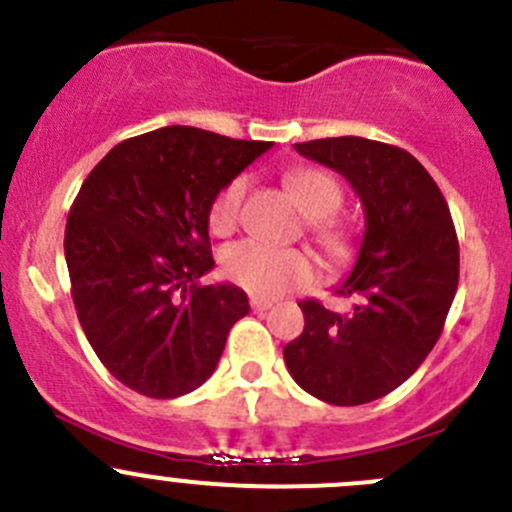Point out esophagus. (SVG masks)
Here are the masks:
<instances>
[{
    "instance_id": "esophagus-1",
    "label": "esophagus",
    "mask_w": 512,
    "mask_h": 512,
    "mask_svg": "<svg viewBox=\"0 0 512 512\" xmlns=\"http://www.w3.org/2000/svg\"><path fill=\"white\" fill-rule=\"evenodd\" d=\"M250 307L255 309V312H267V309L272 307L270 299H260V297H252L250 299Z\"/></svg>"
}]
</instances>
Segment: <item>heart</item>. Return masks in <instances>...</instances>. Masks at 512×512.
I'll return each mask as SVG.
<instances>
[{
    "label": "heart",
    "instance_id": "obj_1",
    "mask_svg": "<svg viewBox=\"0 0 512 512\" xmlns=\"http://www.w3.org/2000/svg\"><path fill=\"white\" fill-rule=\"evenodd\" d=\"M285 185L307 220V230L324 257L332 262L347 260L352 252V230L337 218L342 208L344 190L332 173L319 168H297L287 173ZM245 178H235L215 195L210 205V230L227 235L240 218L245 198ZM225 275L245 292L262 299H275L294 287L314 282L312 260L302 250H280L255 240H242L227 247L223 255Z\"/></svg>",
    "mask_w": 512,
    "mask_h": 512
}]
</instances>
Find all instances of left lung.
Returning <instances> with one entry per match:
<instances>
[{
	"instance_id": "left-lung-1",
	"label": "left lung",
	"mask_w": 512,
	"mask_h": 512,
	"mask_svg": "<svg viewBox=\"0 0 512 512\" xmlns=\"http://www.w3.org/2000/svg\"><path fill=\"white\" fill-rule=\"evenodd\" d=\"M299 156L337 170L364 205L359 255L337 294L339 314L302 302L304 332L285 347L292 379L334 406L391 394L441 337L458 287V237L451 210L404 148L359 136L297 143Z\"/></svg>"
}]
</instances>
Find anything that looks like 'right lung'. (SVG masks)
Instances as JSON below:
<instances>
[{"mask_svg":"<svg viewBox=\"0 0 512 512\" xmlns=\"http://www.w3.org/2000/svg\"><path fill=\"white\" fill-rule=\"evenodd\" d=\"M270 148L165 126L118 143L81 185L64 235L71 297L96 356L128 389L175 399L213 376L250 304L230 282L198 285L215 267L210 205Z\"/></svg>","mask_w":512,"mask_h":512,"instance_id":"obj_1","label":"right lung"}]
</instances>
